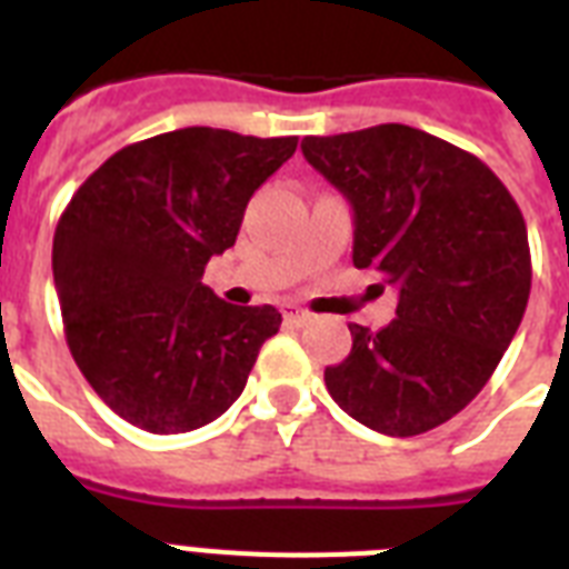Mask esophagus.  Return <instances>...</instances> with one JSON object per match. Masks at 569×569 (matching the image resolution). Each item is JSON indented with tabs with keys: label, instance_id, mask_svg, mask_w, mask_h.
Here are the masks:
<instances>
[{
	"label": "esophagus",
	"instance_id": "1",
	"mask_svg": "<svg viewBox=\"0 0 569 569\" xmlns=\"http://www.w3.org/2000/svg\"><path fill=\"white\" fill-rule=\"evenodd\" d=\"M283 319L298 325V328H303V325H310L312 316L307 310H301V307H295V303H283Z\"/></svg>",
	"mask_w": 569,
	"mask_h": 569
}]
</instances>
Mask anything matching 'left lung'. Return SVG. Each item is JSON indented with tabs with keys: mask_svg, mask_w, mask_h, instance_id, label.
I'll return each instance as SVG.
<instances>
[{
	"mask_svg": "<svg viewBox=\"0 0 569 569\" xmlns=\"http://www.w3.org/2000/svg\"><path fill=\"white\" fill-rule=\"evenodd\" d=\"M303 159L355 212V266L396 286V319L348 325L325 369L348 416L387 437L449 422L481 392L531 292L529 232L502 180L467 150L405 123L310 136Z\"/></svg>",
	"mask_w": 569,
	"mask_h": 569,
	"instance_id": "left-lung-1",
	"label": "left lung"
}]
</instances>
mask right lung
Returning a JSON list of instances; mask_svg holds the SVG:
<instances>
[{
	"instance_id": "right-lung-1",
	"label": "right lung",
	"mask_w": 569,
	"mask_h": 569,
	"mask_svg": "<svg viewBox=\"0 0 569 569\" xmlns=\"http://www.w3.org/2000/svg\"><path fill=\"white\" fill-rule=\"evenodd\" d=\"M298 138L189 127L106 159L56 227L52 274L76 366L150 433H186L241 396L280 330L271 303L232 307L203 286L236 244L244 206Z\"/></svg>"
}]
</instances>
